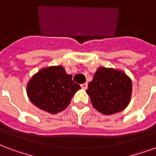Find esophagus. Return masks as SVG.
Instances as JSON below:
<instances>
[{"instance_id":"34e87169","label":"esophagus","mask_w":156,"mask_h":156,"mask_svg":"<svg viewBox=\"0 0 156 156\" xmlns=\"http://www.w3.org/2000/svg\"><path fill=\"white\" fill-rule=\"evenodd\" d=\"M80 86H81V88H82L83 90H86L88 88V84L87 83H84V84H82Z\"/></svg>"}]
</instances>
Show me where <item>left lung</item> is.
Instances as JSON below:
<instances>
[{
    "label": "left lung",
    "mask_w": 156,
    "mask_h": 156,
    "mask_svg": "<svg viewBox=\"0 0 156 156\" xmlns=\"http://www.w3.org/2000/svg\"><path fill=\"white\" fill-rule=\"evenodd\" d=\"M86 93L97 111L112 115L125 109L130 104L132 79L122 70L100 66L89 83Z\"/></svg>",
    "instance_id": "obj_1"
}]
</instances>
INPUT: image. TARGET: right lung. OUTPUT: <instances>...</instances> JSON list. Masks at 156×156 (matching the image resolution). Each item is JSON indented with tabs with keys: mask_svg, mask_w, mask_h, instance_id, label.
Wrapping results in <instances>:
<instances>
[{
	"mask_svg": "<svg viewBox=\"0 0 156 156\" xmlns=\"http://www.w3.org/2000/svg\"><path fill=\"white\" fill-rule=\"evenodd\" d=\"M80 89L66 72L62 66L43 67L33 76L26 86L27 95L33 105L43 111L56 114L67 107Z\"/></svg>",
	"mask_w": 156,
	"mask_h": 156,
	"instance_id": "add662e5",
	"label": "right lung"
}]
</instances>
